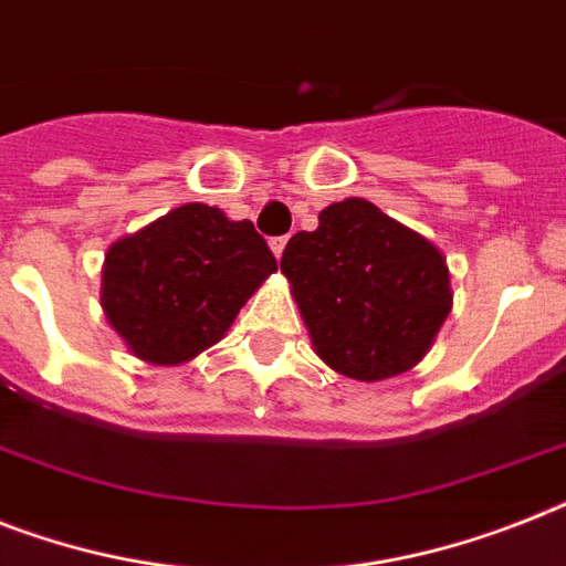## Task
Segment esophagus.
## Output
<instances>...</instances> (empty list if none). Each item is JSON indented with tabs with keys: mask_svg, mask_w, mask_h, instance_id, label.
<instances>
[{
	"mask_svg": "<svg viewBox=\"0 0 566 566\" xmlns=\"http://www.w3.org/2000/svg\"><path fill=\"white\" fill-rule=\"evenodd\" d=\"M284 247H287V235H282V238H273V241H270V250H273V255H275V259H282Z\"/></svg>",
	"mask_w": 566,
	"mask_h": 566,
	"instance_id": "esophagus-1",
	"label": "esophagus"
}]
</instances>
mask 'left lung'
<instances>
[{
    "label": "left lung",
    "instance_id": "left-lung-1",
    "mask_svg": "<svg viewBox=\"0 0 566 566\" xmlns=\"http://www.w3.org/2000/svg\"><path fill=\"white\" fill-rule=\"evenodd\" d=\"M282 273L316 355L355 380L412 369L453 305L442 252L363 197L331 203L314 232H296Z\"/></svg>",
    "mask_w": 566,
    "mask_h": 566
}]
</instances>
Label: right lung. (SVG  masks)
Returning a JSON list of instances; mask_svg holds the SVG:
<instances>
[{
    "label": "right lung",
    "instance_id": "obj_1",
    "mask_svg": "<svg viewBox=\"0 0 566 566\" xmlns=\"http://www.w3.org/2000/svg\"><path fill=\"white\" fill-rule=\"evenodd\" d=\"M270 273L273 252L250 220L186 203L109 247L101 305L139 360L179 366L227 334Z\"/></svg>",
    "mask_w": 566,
    "mask_h": 566
}]
</instances>
